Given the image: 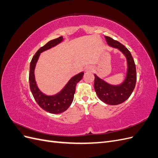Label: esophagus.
Masks as SVG:
<instances>
[{"label":"esophagus","instance_id":"esophagus-1","mask_svg":"<svg viewBox=\"0 0 158 158\" xmlns=\"http://www.w3.org/2000/svg\"><path fill=\"white\" fill-rule=\"evenodd\" d=\"M92 70H93V69L91 68V67L85 68V72H90V71H92Z\"/></svg>","mask_w":158,"mask_h":158}]
</instances>
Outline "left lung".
Segmentation results:
<instances>
[{
	"label": "left lung",
	"instance_id": "1",
	"mask_svg": "<svg viewBox=\"0 0 158 158\" xmlns=\"http://www.w3.org/2000/svg\"><path fill=\"white\" fill-rule=\"evenodd\" d=\"M109 46L117 49L125 55L127 69L125 80L119 84H109L94 74V89L100 100L106 104L116 106L125 102L131 96L136 82V72L135 61L131 52L118 41L105 36Z\"/></svg>",
	"mask_w": 158,
	"mask_h": 158
}]
</instances>
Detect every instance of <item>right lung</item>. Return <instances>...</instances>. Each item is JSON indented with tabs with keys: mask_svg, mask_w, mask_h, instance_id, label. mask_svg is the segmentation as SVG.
I'll use <instances>...</instances> for the list:
<instances>
[{
	"mask_svg": "<svg viewBox=\"0 0 158 158\" xmlns=\"http://www.w3.org/2000/svg\"><path fill=\"white\" fill-rule=\"evenodd\" d=\"M64 40L63 36L49 41L48 43L38 50L33 56L30 66L29 81L31 92L36 102L45 111L52 114H59L65 111L73 101L75 94L76 85L83 78L84 72L73 76L64 87L59 93L55 95H49L43 93L38 88L35 77V69L37 62L41 52L49 50L60 44Z\"/></svg>",
	"mask_w": 158,
	"mask_h": 158,
	"instance_id": "obj_1",
	"label": "right lung"
}]
</instances>
